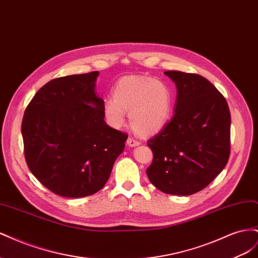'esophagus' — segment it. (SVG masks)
I'll return each mask as SVG.
<instances>
[{"mask_svg": "<svg viewBox=\"0 0 258 258\" xmlns=\"http://www.w3.org/2000/svg\"><path fill=\"white\" fill-rule=\"evenodd\" d=\"M127 145H128V146H130V147H135V146L140 145V142L136 141V140H134V139L129 138V139L127 140Z\"/></svg>", "mask_w": 258, "mask_h": 258, "instance_id": "34e87169", "label": "esophagus"}]
</instances>
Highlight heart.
<instances>
[{
    "mask_svg": "<svg viewBox=\"0 0 258 258\" xmlns=\"http://www.w3.org/2000/svg\"><path fill=\"white\" fill-rule=\"evenodd\" d=\"M173 110V95L169 86L146 76H126L116 83L113 98L103 103V115L113 128L124 123L129 112L131 128L140 136H154L167 126Z\"/></svg>",
    "mask_w": 258,
    "mask_h": 258,
    "instance_id": "obj_1",
    "label": "heart"
}]
</instances>
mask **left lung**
Returning <instances> with one entry per match:
<instances>
[{
	"label": "left lung",
	"instance_id": "8db88e82",
	"mask_svg": "<svg viewBox=\"0 0 258 258\" xmlns=\"http://www.w3.org/2000/svg\"><path fill=\"white\" fill-rule=\"evenodd\" d=\"M175 84L174 115L148 140L153 162L146 174L159 190L189 196L220 174L230 154V112L226 99L207 79L165 72Z\"/></svg>",
	"mask_w": 258,
	"mask_h": 258
}]
</instances>
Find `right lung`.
<instances>
[{
    "mask_svg": "<svg viewBox=\"0 0 258 258\" xmlns=\"http://www.w3.org/2000/svg\"><path fill=\"white\" fill-rule=\"evenodd\" d=\"M99 72L52 80L38 90L23 115L25 157L33 175L62 197L99 191L122 153L127 135L106 124Z\"/></svg>",
    "mask_w": 258,
    "mask_h": 258,
    "instance_id": "add662e5",
    "label": "right lung"
}]
</instances>
